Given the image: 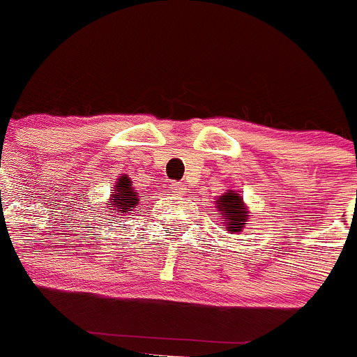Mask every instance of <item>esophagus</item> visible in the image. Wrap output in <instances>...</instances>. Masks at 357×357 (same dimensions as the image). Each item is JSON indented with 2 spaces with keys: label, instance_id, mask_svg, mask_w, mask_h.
<instances>
[{
  "label": "esophagus",
  "instance_id": "34e87169",
  "mask_svg": "<svg viewBox=\"0 0 357 357\" xmlns=\"http://www.w3.org/2000/svg\"><path fill=\"white\" fill-rule=\"evenodd\" d=\"M173 193L176 195V197H182V195L185 193V185L184 184H173Z\"/></svg>",
  "mask_w": 357,
  "mask_h": 357
}]
</instances>
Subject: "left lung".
Listing matches in <instances>:
<instances>
[{"instance_id":"obj_1","label":"left lung","mask_w":357,"mask_h":357,"mask_svg":"<svg viewBox=\"0 0 357 357\" xmlns=\"http://www.w3.org/2000/svg\"><path fill=\"white\" fill-rule=\"evenodd\" d=\"M216 211H220V214H222V218H220L222 229H227L230 234L232 232L239 234L250 218V211H248L247 204L243 202L239 191H232V189H227L222 197H218Z\"/></svg>"}]
</instances>
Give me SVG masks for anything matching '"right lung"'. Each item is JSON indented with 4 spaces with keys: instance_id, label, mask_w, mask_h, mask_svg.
Masks as SVG:
<instances>
[{
    "instance_id": "right-lung-1",
    "label": "right lung",
    "mask_w": 357,
    "mask_h": 357,
    "mask_svg": "<svg viewBox=\"0 0 357 357\" xmlns=\"http://www.w3.org/2000/svg\"><path fill=\"white\" fill-rule=\"evenodd\" d=\"M137 206H139V193H135L130 176H119L114 184V189H112L109 204L105 206V211L110 213V216L118 218V214L123 216V214H127L128 211H132V207L135 209Z\"/></svg>"
}]
</instances>
